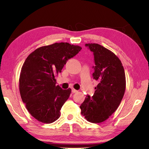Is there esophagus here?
<instances>
[{
    "label": "esophagus",
    "instance_id": "obj_1",
    "mask_svg": "<svg viewBox=\"0 0 149 149\" xmlns=\"http://www.w3.org/2000/svg\"><path fill=\"white\" fill-rule=\"evenodd\" d=\"M71 91H72V92H73V93H77V92H78V91H77V90H76V89H74V88H72V89H71Z\"/></svg>",
    "mask_w": 149,
    "mask_h": 149
}]
</instances>
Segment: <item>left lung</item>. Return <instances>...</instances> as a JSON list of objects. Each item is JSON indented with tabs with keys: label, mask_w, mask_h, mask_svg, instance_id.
<instances>
[{
	"label": "left lung",
	"mask_w": 149,
	"mask_h": 149,
	"mask_svg": "<svg viewBox=\"0 0 149 149\" xmlns=\"http://www.w3.org/2000/svg\"><path fill=\"white\" fill-rule=\"evenodd\" d=\"M93 53V79L98 84L94 95H87L81 104V114L88 121L100 123L118 109L125 89V76L120 60L115 54L97 43L85 44Z\"/></svg>",
	"instance_id": "8db88e82"
}]
</instances>
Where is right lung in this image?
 Listing matches in <instances>:
<instances>
[{
	"label": "right lung",
	"mask_w": 149,
	"mask_h": 149,
	"mask_svg": "<svg viewBox=\"0 0 149 149\" xmlns=\"http://www.w3.org/2000/svg\"><path fill=\"white\" fill-rule=\"evenodd\" d=\"M81 49L68 43H55L37 48L26 58L20 72L19 90L22 101L35 119L50 124L60 117L71 90L56 86L55 76Z\"/></svg>",
	"instance_id": "right-lung-1"
}]
</instances>
